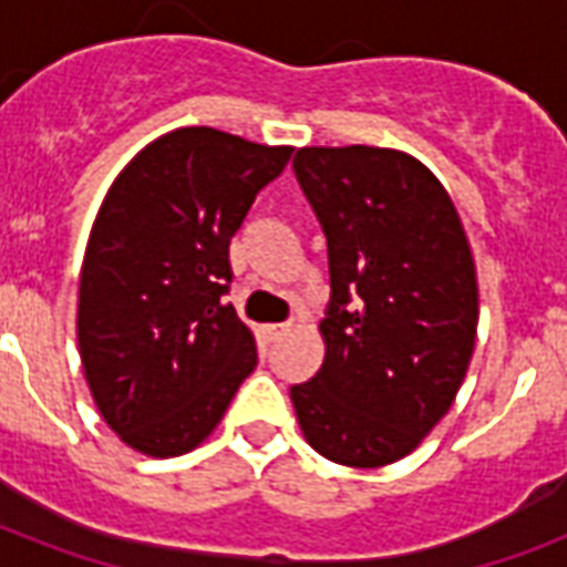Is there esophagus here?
Here are the masks:
<instances>
[{"label":"esophagus","mask_w":567,"mask_h":567,"mask_svg":"<svg viewBox=\"0 0 567 567\" xmlns=\"http://www.w3.org/2000/svg\"><path fill=\"white\" fill-rule=\"evenodd\" d=\"M288 332V323H267V327H261V338H265L267 344H274V341H279V338Z\"/></svg>","instance_id":"esophagus-1"}]
</instances>
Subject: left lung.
Instances as JSON below:
<instances>
[{"label": "left lung", "instance_id": "obj_1", "mask_svg": "<svg viewBox=\"0 0 567 567\" xmlns=\"http://www.w3.org/2000/svg\"><path fill=\"white\" fill-rule=\"evenodd\" d=\"M293 176L329 258L327 359L291 385L302 435L338 465L412 453L447 414L476 338V270L450 196L379 146H306Z\"/></svg>", "mask_w": 567, "mask_h": 567}]
</instances>
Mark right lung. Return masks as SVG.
I'll return each mask as SVG.
<instances>
[{
  "instance_id": "obj_1",
  "label": "right lung",
  "mask_w": 567,
  "mask_h": 567,
  "mask_svg": "<svg viewBox=\"0 0 567 567\" xmlns=\"http://www.w3.org/2000/svg\"><path fill=\"white\" fill-rule=\"evenodd\" d=\"M291 146L176 128L120 173L84 249L79 350L105 423L146 456L188 453L258 364L229 244Z\"/></svg>"
}]
</instances>
